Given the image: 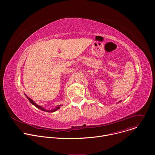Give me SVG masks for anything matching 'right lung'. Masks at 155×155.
Here are the masks:
<instances>
[{"label": "right lung", "mask_w": 155, "mask_h": 155, "mask_svg": "<svg viewBox=\"0 0 155 155\" xmlns=\"http://www.w3.org/2000/svg\"><path fill=\"white\" fill-rule=\"evenodd\" d=\"M28 99H29V101H30V102H31L32 105H34V106H35L37 108H39V109H40V110H43V111L47 112H54L56 111V110H58L60 108V107H61V105H58V106H57V107H56L55 108H54V109H52V110H45V108H43L41 107V106L38 105L37 104H35L32 99H31L30 98H28Z\"/></svg>", "instance_id": "add662e5"}]
</instances>
